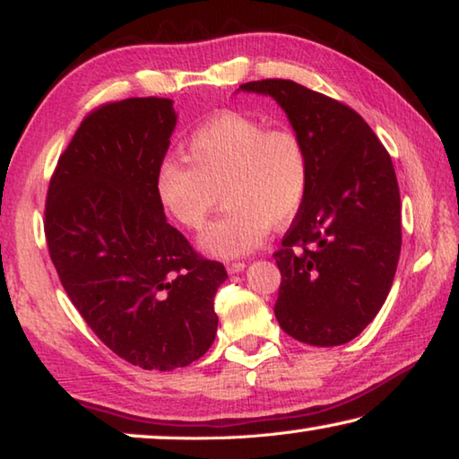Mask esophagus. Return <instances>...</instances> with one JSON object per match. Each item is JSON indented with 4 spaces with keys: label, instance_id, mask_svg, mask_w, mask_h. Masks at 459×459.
Masks as SVG:
<instances>
[{
    "label": "esophagus",
    "instance_id": "1",
    "mask_svg": "<svg viewBox=\"0 0 459 459\" xmlns=\"http://www.w3.org/2000/svg\"><path fill=\"white\" fill-rule=\"evenodd\" d=\"M245 267H247V263H243V261H237V263H227V271H229L230 275L240 273V271H245Z\"/></svg>",
    "mask_w": 459,
    "mask_h": 459
}]
</instances>
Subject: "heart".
Returning a JSON list of instances; mask_svg holds the SVG:
<instances>
[{
	"instance_id": "1",
	"label": "heart",
	"mask_w": 459,
	"mask_h": 459,
	"mask_svg": "<svg viewBox=\"0 0 459 459\" xmlns=\"http://www.w3.org/2000/svg\"><path fill=\"white\" fill-rule=\"evenodd\" d=\"M188 160L168 158L155 172L166 211L190 230L204 227L224 196V211L200 237L212 257L235 259L263 245L304 206L309 186L306 145L291 129H269L243 113H221L194 131Z\"/></svg>"
}]
</instances>
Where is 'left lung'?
Wrapping results in <instances>:
<instances>
[{"label": "left lung", "instance_id": "left-lung-1", "mask_svg": "<svg viewBox=\"0 0 459 459\" xmlns=\"http://www.w3.org/2000/svg\"><path fill=\"white\" fill-rule=\"evenodd\" d=\"M306 145L309 186L273 255L275 317L309 346H340L367 328L391 291L401 253V196L391 155L354 108L304 84L253 81Z\"/></svg>", "mask_w": 459, "mask_h": 459}]
</instances>
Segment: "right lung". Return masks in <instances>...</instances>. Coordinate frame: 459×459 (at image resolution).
Masks as SVG:
<instances>
[{
  "label": "right lung",
  "mask_w": 459,
  "mask_h": 459,
  "mask_svg": "<svg viewBox=\"0 0 459 459\" xmlns=\"http://www.w3.org/2000/svg\"><path fill=\"white\" fill-rule=\"evenodd\" d=\"M178 115L172 99L92 111L60 155L44 232L68 298L91 330L145 370L188 367L212 346L222 263L166 221L155 190Z\"/></svg>",
  "instance_id": "right-lung-1"
}]
</instances>
